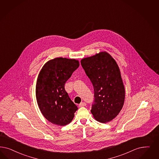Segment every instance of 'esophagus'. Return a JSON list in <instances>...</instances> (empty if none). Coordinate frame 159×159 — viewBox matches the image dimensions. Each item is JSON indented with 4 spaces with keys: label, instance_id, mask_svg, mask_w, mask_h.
I'll return each instance as SVG.
<instances>
[{
    "label": "esophagus",
    "instance_id": "34e87169",
    "mask_svg": "<svg viewBox=\"0 0 159 159\" xmlns=\"http://www.w3.org/2000/svg\"><path fill=\"white\" fill-rule=\"evenodd\" d=\"M86 103L85 102H82V103H80V104H79V106L80 107H81L86 106Z\"/></svg>",
    "mask_w": 159,
    "mask_h": 159
}]
</instances>
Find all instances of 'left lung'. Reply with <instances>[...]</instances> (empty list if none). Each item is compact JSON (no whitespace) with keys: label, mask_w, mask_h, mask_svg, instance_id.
Instances as JSON below:
<instances>
[{"label":"left lung","mask_w":159,"mask_h":159,"mask_svg":"<svg viewBox=\"0 0 159 159\" xmlns=\"http://www.w3.org/2000/svg\"><path fill=\"white\" fill-rule=\"evenodd\" d=\"M81 65L94 87L95 99L91 110L93 117L103 123L112 120L120 113L125 100V89L117 63L104 51L83 58Z\"/></svg>","instance_id":"obj_1"}]
</instances>
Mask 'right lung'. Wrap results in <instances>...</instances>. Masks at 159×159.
<instances>
[{"label": "right lung", "mask_w": 159, "mask_h": 159, "mask_svg": "<svg viewBox=\"0 0 159 159\" xmlns=\"http://www.w3.org/2000/svg\"><path fill=\"white\" fill-rule=\"evenodd\" d=\"M79 66V60L56 57L48 61L39 73L36 97L44 117L55 125L69 124L78 109L65 89L66 81Z\"/></svg>", "instance_id": "add662e5"}]
</instances>
